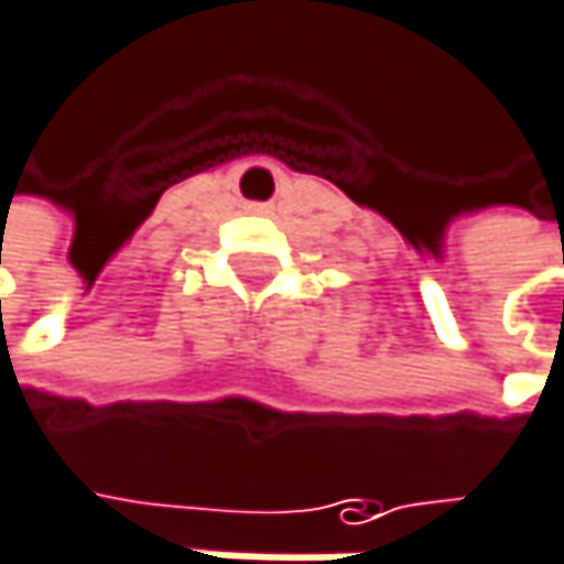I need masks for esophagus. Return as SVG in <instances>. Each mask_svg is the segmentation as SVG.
Returning a JSON list of instances; mask_svg holds the SVG:
<instances>
[{
    "instance_id": "34e87169",
    "label": "esophagus",
    "mask_w": 564,
    "mask_h": 564,
    "mask_svg": "<svg viewBox=\"0 0 564 564\" xmlns=\"http://www.w3.org/2000/svg\"><path fill=\"white\" fill-rule=\"evenodd\" d=\"M248 212H254V215H264V212H268V205H264V202H251V205H248Z\"/></svg>"
}]
</instances>
